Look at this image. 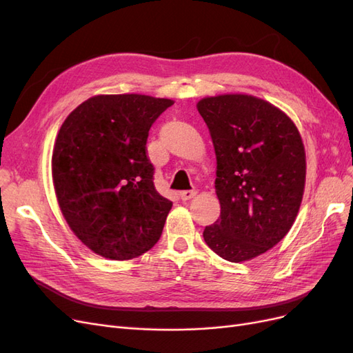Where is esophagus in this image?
Here are the masks:
<instances>
[{
	"instance_id": "esophagus-1",
	"label": "esophagus",
	"mask_w": 353,
	"mask_h": 353,
	"mask_svg": "<svg viewBox=\"0 0 353 353\" xmlns=\"http://www.w3.org/2000/svg\"><path fill=\"white\" fill-rule=\"evenodd\" d=\"M196 194H197L196 190H185V191H181L179 197L183 200H190V199H193Z\"/></svg>"
}]
</instances>
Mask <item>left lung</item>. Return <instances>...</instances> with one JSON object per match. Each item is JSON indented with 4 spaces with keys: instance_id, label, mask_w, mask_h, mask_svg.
<instances>
[{
    "instance_id": "obj_1",
    "label": "left lung",
    "mask_w": 353,
    "mask_h": 353,
    "mask_svg": "<svg viewBox=\"0 0 353 353\" xmlns=\"http://www.w3.org/2000/svg\"><path fill=\"white\" fill-rule=\"evenodd\" d=\"M197 110L216 154L219 219L203 231L230 262L254 259L290 231L303 199L306 154L294 122L249 94L205 97Z\"/></svg>"
}]
</instances>
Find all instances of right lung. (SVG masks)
<instances>
[{
    "label": "right lung",
    "instance_id": "add662e5",
    "mask_svg": "<svg viewBox=\"0 0 353 353\" xmlns=\"http://www.w3.org/2000/svg\"><path fill=\"white\" fill-rule=\"evenodd\" d=\"M172 104L144 94H100L60 126L51 157L59 208L74 236L103 258L134 259L160 239L172 201L156 191L145 144Z\"/></svg>",
    "mask_w": 353,
    "mask_h": 353
}]
</instances>
